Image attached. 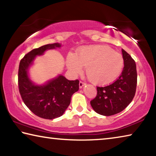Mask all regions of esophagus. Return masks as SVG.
Returning a JSON list of instances; mask_svg holds the SVG:
<instances>
[{"label":"esophagus","instance_id":"obj_1","mask_svg":"<svg viewBox=\"0 0 156 156\" xmlns=\"http://www.w3.org/2000/svg\"><path fill=\"white\" fill-rule=\"evenodd\" d=\"M84 85H85V83H83V82H81V81H80V83H79V88H80V89L83 88Z\"/></svg>","mask_w":156,"mask_h":156}]
</instances>
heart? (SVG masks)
<instances>
[{"label":"heart","instance_id":"heart-1","mask_svg":"<svg viewBox=\"0 0 156 156\" xmlns=\"http://www.w3.org/2000/svg\"><path fill=\"white\" fill-rule=\"evenodd\" d=\"M124 59L120 53L101 44L83 47L76 54L69 53L66 66L71 74L76 76L86 67V75L92 83L105 85L113 83L122 72Z\"/></svg>","mask_w":156,"mask_h":156}]
</instances>
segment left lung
<instances>
[{
    "label": "left lung",
    "instance_id": "obj_1",
    "mask_svg": "<svg viewBox=\"0 0 156 156\" xmlns=\"http://www.w3.org/2000/svg\"><path fill=\"white\" fill-rule=\"evenodd\" d=\"M124 68L118 79L109 85L97 87V96L90 102L93 109L100 115L109 116L122 112L131 103L137 85L136 65L122 49Z\"/></svg>",
    "mask_w": 156,
    "mask_h": 156
}]
</instances>
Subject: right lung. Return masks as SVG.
<instances>
[{
  "instance_id": "obj_1",
  "label": "right lung",
  "mask_w": 156,
  "mask_h": 156,
  "mask_svg": "<svg viewBox=\"0 0 156 156\" xmlns=\"http://www.w3.org/2000/svg\"><path fill=\"white\" fill-rule=\"evenodd\" d=\"M60 47L61 44L53 43L31 50L20 60L18 69V88L23 102L34 114L44 119L53 120L62 115L72 95L79 89L78 80H69L62 75L43 84H36L30 78L29 69L36 56Z\"/></svg>"
}]
</instances>
